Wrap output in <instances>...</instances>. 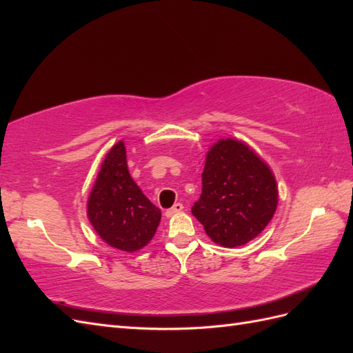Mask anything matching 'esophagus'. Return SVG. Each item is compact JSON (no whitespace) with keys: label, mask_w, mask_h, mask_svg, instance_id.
Segmentation results:
<instances>
[{"label":"esophagus","mask_w":353,"mask_h":353,"mask_svg":"<svg viewBox=\"0 0 353 353\" xmlns=\"http://www.w3.org/2000/svg\"><path fill=\"white\" fill-rule=\"evenodd\" d=\"M183 209H184V205H183V203H179V201H178V203H175V205H174L172 208L166 210V216H174L175 213L181 212Z\"/></svg>","instance_id":"esophagus-1"}]
</instances>
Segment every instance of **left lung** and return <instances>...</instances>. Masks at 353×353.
Segmentation results:
<instances>
[{
    "mask_svg": "<svg viewBox=\"0 0 353 353\" xmlns=\"http://www.w3.org/2000/svg\"><path fill=\"white\" fill-rule=\"evenodd\" d=\"M193 215L208 236L225 248L249 243L268 225L279 196L270 168L237 140L210 148Z\"/></svg>",
    "mask_w": 353,
    "mask_h": 353,
    "instance_id": "1",
    "label": "left lung"
}]
</instances>
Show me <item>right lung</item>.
Returning a JSON list of instances; mask_svg holds the SVG:
<instances>
[{
	"label": "right lung",
	"mask_w": 353,
	"mask_h": 353,
	"mask_svg": "<svg viewBox=\"0 0 353 353\" xmlns=\"http://www.w3.org/2000/svg\"><path fill=\"white\" fill-rule=\"evenodd\" d=\"M156 208L130 175L122 141L105 156L88 200V218L100 237L125 252L143 249L160 222Z\"/></svg>",
	"instance_id": "add662e5"
}]
</instances>
